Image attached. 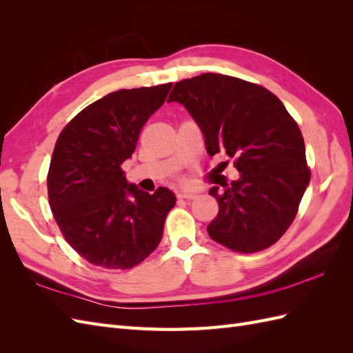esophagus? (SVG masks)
<instances>
[{"label": "esophagus", "mask_w": 353, "mask_h": 353, "mask_svg": "<svg viewBox=\"0 0 353 353\" xmlns=\"http://www.w3.org/2000/svg\"><path fill=\"white\" fill-rule=\"evenodd\" d=\"M176 197L179 200H194L197 197V194L196 193H188V191H179Z\"/></svg>", "instance_id": "34e87169"}]
</instances>
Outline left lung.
I'll return each instance as SVG.
<instances>
[{
	"mask_svg": "<svg viewBox=\"0 0 353 353\" xmlns=\"http://www.w3.org/2000/svg\"><path fill=\"white\" fill-rule=\"evenodd\" d=\"M168 101L193 116L210 156L227 154L240 172L223 191H209L219 206L210 239L240 253L279 241L311 179L302 132L281 100L258 83L203 73L176 82Z\"/></svg>",
	"mask_w": 353,
	"mask_h": 353,
	"instance_id": "obj_1",
	"label": "left lung"
}]
</instances>
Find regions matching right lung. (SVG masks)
Here are the masks:
<instances>
[{"label":"right lung","mask_w":353,"mask_h":353,"mask_svg":"<svg viewBox=\"0 0 353 353\" xmlns=\"http://www.w3.org/2000/svg\"><path fill=\"white\" fill-rule=\"evenodd\" d=\"M172 83L104 95L63 128L47 176L48 201L63 237L85 261L108 270L141 263L162 240L174 193L148 194L126 181L122 163Z\"/></svg>","instance_id":"obj_1"}]
</instances>
